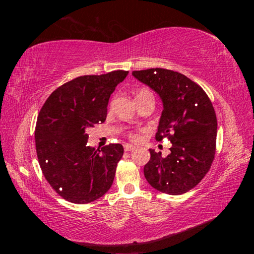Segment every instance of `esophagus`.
I'll return each instance as SVG.
<instances>
[{
	"label": "esophagus",
	"mask_w": 254,
	"mask_h": 254,
	"mask_svg": "<svg viewBox=\"0 0 254 254\" xmlns=\"http://www.w3.org/2000/svg\"><path fill=\"white\" fill-rule=\"evenodd\" d=\"M134 149H135V147H133V145H131V144H124V151L128 152V151H132V150H134Z\"/></svg>",
	"instance_id": "esophagus-1"
}]
</instances>
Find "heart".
Returning a JSON list of instances; mask_svg holds the SVG:
<instances>
[{
	"instance_id": "obj_1",
	"label": "heart",
	"mask_w": 254,
	"mask_h": 254,
	"mask_svg": "<svg viewBox=\"0 0 254 254\" xmlns=\"http://www.w3.org/2000/svg\"><path fill=\"white\" fill-rule=\"evenodd\" d=\"M144 95H152V93L148 91L147 88H141L139 89V92L136 93V96H135V100L139 97H142ZM128 137H130L131 140H137L140 137V134L137 132H128Z\"/></svg>"
}]
</instances>
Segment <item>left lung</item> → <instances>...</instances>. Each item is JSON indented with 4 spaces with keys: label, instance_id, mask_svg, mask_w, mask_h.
Returning a JSON list of instances; mask_svg holds the SVG:
<instances>
[{
    "label": "left lung",
    "instance_id": "obj_1",
    "mask_svg": "<svg viewBox=\"0 0 254 254\" xmlns=\"http://www.w3.org/2000/svg\"><path fill=\"white\" fill-rule=\"evenodd\" d=\"M132 75L161 97L163 111L156 140L171 142L166 158L150 149L143 173L157 190L182 195L197 186L210 169L216 152L217 120L207 94L180 72L151 68Z\"/></svg>",
    "mask_w": 254,
    "mask_h": 254
}]
</instances>
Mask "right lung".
Wrapping results in <instances>:
<instances>
[{"label":"right lung","instance_id":"add662e5","mask_svg":"<svg viewBox=\"0 0 254 254\" xmlns=\"http://www.w3.org/2000/svg\"><path fill=\"white\" fill-rule=\"evenodd\" d=\"M127 74L77 77L55 89L39 112L34 131L38 161L54 190L70 203H91L113 184L122 144L111 143L101 151L89 148L87 131L105 121L111 94Z\"/></svg>","mask_w":254,"mask_h":254}]
</instances>
